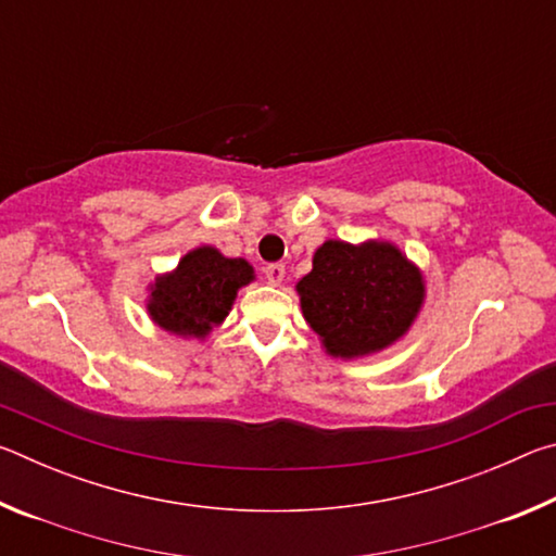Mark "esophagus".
Instances as JSON below:
<instances>
[{
    "label": "esophagus",
    "instance_id": "34e87169",
    "mask_svg": "<svg viewBox=\"0 0 556 556\" xmlns=\"http://www.w3.org/2000/svg\"><path fill=\"white\" fill-rule=\"evenodd\" d=\"M285 275H287V269H285V265H267L265 267V279L269 281V285H281V281H285Z\"/></svg>",
    "mask_w": 556,
    "mask_h": 556
}]
</instances>
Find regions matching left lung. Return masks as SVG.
<instances>
[{"label": "left lung", "mask_w": 556, "mask_h": 556, "mask_svg": "<svg viewBox=\"0 0 556 556\" xmlns=\"http://www.w3.org/2000/svg\"><path fill=\"white\" fill-rule=\"evenodd\" d=\"M296 291L326 353L363 357L409 331L425 301V279L392 242L326 240Z\"/></svg>", "instance_id": "obj_1"}]
</instances>
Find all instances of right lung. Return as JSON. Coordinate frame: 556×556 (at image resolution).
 Instances as JSON below:
<instances>
[{
  "instance_id": "1",
  "label": "right lung",
  "mask_w": 556,
  "mask_h": 556,
  "mask_svg": "<svg viewBox=\"0 0 556 556\" xmlns=\"http://www.w3.org/2000/svg\"><path fill=\"white\" fill-rule=\"evenodd\" d=\"M252 279L250 262L203 244L184 255L174 271L154 279L147 312L168 333L205 338L225 321L238 289Z\"/></svg>"
}]
</instances>
